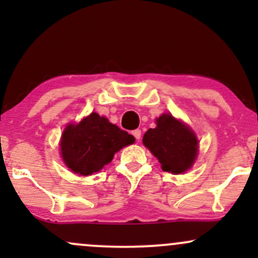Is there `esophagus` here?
Returning <instances> with one entry per match:
<instances>
[{
    "label": "esophagus",
    "instance_id": "1",
    "mask_svg": "<svg viewBox=\"0 0 258 258\" xmlns=\"http://www.w3.org/2000/svg\"><path fill=\"white\" fill-rule=\"evenodd\" d=\"M132 135L135 136V138L137 139V141H139V139H141V136H142L141 130H135V131H132Z\"/></svg>",
    "mask_w": 258,
    "mask_h": 258
}]
</instances>
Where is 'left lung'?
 I'll return each mask as SVG.
<instances>
[{"instance_id":"obj_1","label":"left lung","mask_w":258,"mask_h":258,"mask_svg":"<svg viewBox=\"0 0 258 258\" xmlns=\"http://www.w3.org/2000/svg\"><path fill=\"white\" fill-rule=\"evenodd\" d=\"M143 144L159 160L162 170L174 174L193 166L199 148L193 130L171 114L156 119L155 128H149L143 136Z\"/></svg>"}]
</instances>
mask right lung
Here are the masks:
<instances>
[{"label":"right lung","mask_w":258,"mask_h":258,"mask_svg":"<svg viewBox=\"0 0 258 258\" xmlns=\"http://www.w3.org/2000/svg\"><path fill=\"white\" fill-rule=\"evenodd\" d=\"M135 143V137L92 112L79 123H69L60 139L64 164L73 172L90 176L109 164L115 153Z\"/></svg>","instance_id":"obj_1"}]
</instances>
